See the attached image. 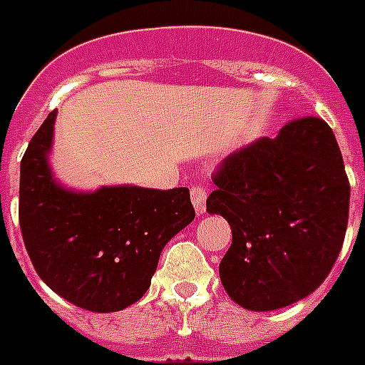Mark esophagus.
<instances>
[{"label": "esophagus", "mask_w": 365, "mask_h": 365, "mask_svg": "<svg viewBox=\"0 0 365 365\" xmlns=\"http://www.w3.org/2000/svg\"><path fill=\"white\" fill-rule=\"evenodd\" d=\"M206 189L202 185H193L191 187V200H193V206H195V212L197 214H205L206 212Z\"/></svg>", "instance_id": "1"}]
</instances>
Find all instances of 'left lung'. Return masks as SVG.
I'll list each match as a JSON object with an SVG mask.
<instances>
[{"mask_svg":"<svg viewBox=\"0 0 365 365\" xmlns=\"http://www.w3.org/2000/svg\"><path fill=\"white\" fill-rule=\"evenodd\" d=\"M206 200L233 231L220 263L229 297L248 311H277L311 295L331 271L349 222L351 185L329 125L303 117L277 138L225 157Z\"/></svg>","mask_w":365,"mask_h":365,"instance_id":"1","label":"left lung"}]
</instances>
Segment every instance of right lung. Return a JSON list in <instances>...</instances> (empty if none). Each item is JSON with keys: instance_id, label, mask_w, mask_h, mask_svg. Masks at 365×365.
Returning a JSON list of instances; mask_svg holds the SVG:
<instances>
[{"instance_id": "add662e5", "label": "right lung", "mask_w": 365, "mask_h": 365, "mask_svg": "<svg viewBox=\"0 0 365 365\" xmlns=\"http://www.w3.org/2000/svg\"><path fill=\"white\" fill-rule=\"evenodd\" d=\"M54 121L56 110L20 163L24 246L54 294L87 311H123L148 292L166 242L195 220L189 189L66 187L48 165Z\"/></svg>"}]
</instances>
